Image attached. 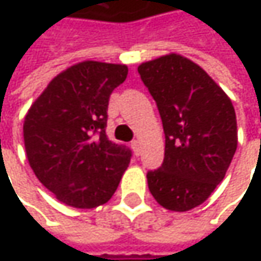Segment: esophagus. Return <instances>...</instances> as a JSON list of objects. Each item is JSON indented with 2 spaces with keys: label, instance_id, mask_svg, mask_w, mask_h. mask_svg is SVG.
I'll return each mask as SVG.
<instances>
[{
  "label": "esophagus",
  "instance_id": "esophagus-1",
  "mask_svg": "<svg viewBox=\"0 0 261 261\" xmlns=\"http://www.w3.org/2000/svg\"><path fill=\"white\" fill-rule=\"evenodd\" d=\"M131 148H133V151H134L136 155L140 154V142H139V140H133V142H131Z\"/></svg>",
  "mask_w": 261,
  "mask_h": 261
}]
</instances>
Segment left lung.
<instances>
[{
	"mask_svg": "<svg viewBox=\"0 0 261 261\" xmlns=\"http://www.w3.org/2000/svg\"><path fill=\"white\" fill-rule=\"evenodd\" d=\"M139 75L154 98L165 159L148 171L154 199L172 212L202 204L224 180L237 148L233 102L204 69L178 54L142 63Z\"/></svg>",
	"mask_w": 261,
	"mask_h": 261,
	"instance_id": "obj_1",
	"label": "left lung"
}]
</instances>
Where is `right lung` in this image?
I'll return each mask as SVG.
<instances>
[{"instance_id":"right-lung-1","label":"right lung","mask_w":261,"mask_h":261,"mask_svg":"<svg viewBox=\"0 0 261 261\" xmlns=\"http://www.w3.org/2000/svg\"><path fill=\"white\" fill-rule=\"evenodd\" d=\"M127 74L125 65H74L48 84L27 113L24 142L30 166L68 205L106 204L130 163V148L109 140L106 133L110 95Z\"/></svg>"}]
</instances>
